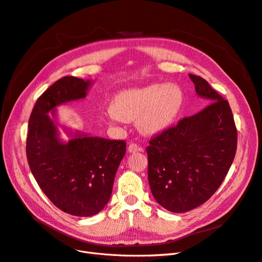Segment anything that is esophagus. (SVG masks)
Returning a JSON list of instances; mask_svg holds the SVG:
<instances>
[{
	"mask_svg": "<svg viewBox=\"0 0 262 262\" xmlns=\"http://www.w3.org/2000/svg\"><path fill=\"white\" fill-rule=\"evenodd\" d=\"M128 150L130 153H136L139 152V150H142V148L137 143H130L128 146Z\"/></svg>",
	"mask_w": 262,
	"mask_h": 262,
	"instance_id": "34e87169",
	"label": "esophagus"
}]
</instances>
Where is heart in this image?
I'll list each match as a JSON object with an SVG mask.
<instances>
[{"instance_id": "heart-1", "label": "heart", "mask_w": 262, "mask_h": 262, "mask_svg": "<svg viewBox=\"0 0 262 262\" xmlns=\"http://www.w3.org/2000/svg\"><path fill=\"white\" fill-rule=\"evenodd\" d=\"M184 104V93L175 84H150L126 90L115 97L109 117L112 120L136 121L148 134L162 132L173 122Z\"/></svg>"}]
</instances>
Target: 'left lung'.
I'll use <instances>...</instances> for the list:
<instances>
[{
  "label": "left lung",
  "instance_id": "obj_1",
  "mask_svg": "<svg viewBox=\"0 0 262 262\" xmlns=\"http://www.w3.org/2000/svg\"><path fill=\"white\" fill-rule=\"evenodd\" d=\"M211 102L149 140L147 177L155 200L170 212L199 207L215 193L231 168L237 129L228 101L201 76L189 74Z\"/></svg>",
  "mask_w": 262,
  "mask_h": 262
}]
</instances>
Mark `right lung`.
<instances>
[{"instance_id":"add662e5","label":"right lung","mask_w":262,"mask_h":262,"mask_svg":"<svg viewBox=\"0 0 262 262\" xmlns=\"http://www.w3.org/2000/svg\"><path fill=\"white\" fill-rule=\"evenodd\" d=\"M90 85L91 81L75 76L52 84L36 101L26 141L27 161L37 184L55 207L75 216H92L105 208L126 148L123 140L84 134H76L68 143L59 140L48 113L84 98Z\"/></svg>"}]
</instances>
